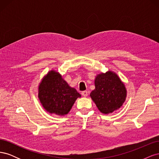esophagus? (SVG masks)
Returning <instances> with one entry per match:
<instances>
[{
  "label": "esophagus",
  "mask_w": 159,
  "mask_h": 159,
  "mask_svg": "<svg viewBox=\"0 0 159 159\" xmlns=\"http://www.w3.org/2000/svg\"><path fill=\"white\" fill-rule=\"evenodd\" d=\"M81 95H82L84 97H87L88 95V91H84L81 92Z\"/></svg>",
  "instance_id": "34e87169"
}]
</instances>
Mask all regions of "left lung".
<instances>
[{"label": "left lung", "instance_id": "obj_1", "mask_svg": "<svg viewBox=\"0 0 159 159\" xmlns=\"http://www.w3.org/2000/svg\"><path fill=\"white\" fill-rule=\"evenodd\" d=\"M95 89L90 97L101 112L111 113L121 107L127 97L125 86L119 77L112 71L95 76Z\"/></svg>", "mask_w": 159, "mask_h": 159}]
</instances>
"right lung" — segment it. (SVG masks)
Returning a JSON list of instances; mask_svg holds the SVG:
<instances>
[{
  "label": "right lung",
  "mask_w": 159,
  "mask_h": 159,
  "mask_svg": "<svg viewBox=\"0 0 159 159\" xmlns=\"http://www.w3.org/2000/svg\"><path fill=\"white\" fill-rule=\"evenodd\" d=\"M38 97L48 112L64 116L70 112L81 95L70 87L58 72L51 70L40 83Z\"/></svg>",
  "instance_id": "add662e5"
}]
</instances>
